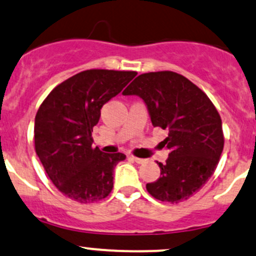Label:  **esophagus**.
<instances>
[{
  "label": "esophagus",
  "instance_id": "1",
  "mask_svg": "<svg viewBox=\"0 0 256 256\" xmlns=\"http://www.w3.org/2000/svg\"><path fill=\"white\" fill-rule=\"evenodd\" d=\"M132 160L134 162H136L137 164H142L146 162V160H144V158H137V157H132Z\"/></svg>",
  "mask_w": 256,
  "mask_h": 256
}]
</instances>
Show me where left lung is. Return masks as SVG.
Here are the masks:
<instances>
[{
    "mask_svg": "<svg viewBox=\"0 0 256 256\" xmlns=\"http://www.w3.org/2000/svg\"><path fill=\"white\" fill-rule=\"evenodd\" d=\"M144 102L152 125L168 131L162 147L160 176L146 189L153 198L178 204L188 200L214 173L224 144L222 120L198 87L172 71L140 74L122 92Z\"/></svg>",
    "mask_w": 256,
    "mask_h": 256,
    "instance_id": "obj_1",
    "label": "left lung"
}]
</instances>
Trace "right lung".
<instances>
[{"label": "right lung", "instance_id": "add662e5", "mask_svg": "<svg viewBox=\"0 0 256 256\" xmlns=\"http://www.w3.org/2000/svg\"><path fill=\"white\" fill-rule=\"evenodd\" d=\"M137 74L134 71L87 70L51 90L36 112V152L52 184L80 204L103 200L114 185L124 153L92 148L100 109Z\"/></svg>", "mask_w": 256, "mask_h": 256}]
</instances>
